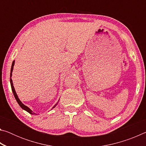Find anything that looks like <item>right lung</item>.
Wrapping results in <instances>:
<instances>
[{"label":"right lung","mask_w":146,"mask_h":146,"mask_svg":"<svg viewBox=\"0 0 146 146\" xmlns=\"http://www.w3.org/2000/svg\"><path fill=\"white\" fill-rule=\"evenodd\" d=\"M14 64H15V60H13V63H12L11 68V73H10V84H11V90H12V91H13V93L14 97H15V99H16V100H17V102H18V104H19V106H21L22 109H23L24 110L26 111L27 112H28L29 113H30V114H31V115H36V113H34V112L32 111V110H31L30 109H29L28 107H27L26 106L24 105V104H23V102H22L20 100V99H19V97H18V96H17V95L16 91H15V88H14V86H13V81H12V79H11V76H12V71H13V66H14ZM58 102L56 103V104L53 106V108H55V106H56V105H57Z\"/></svg>","instance_id":"add662e5"}]
</instances>
